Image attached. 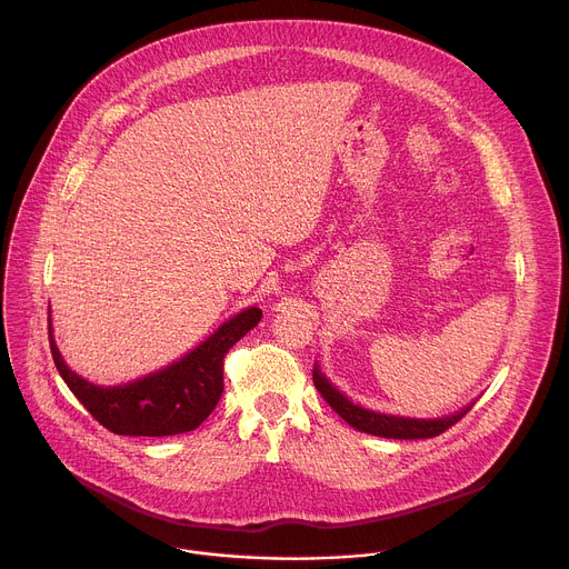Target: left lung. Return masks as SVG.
<instances>
[{
  "label": "left lung",
  "instance_id": "8db88e82",
  "mask_svg": "<svg viewBox=\"0 0 569 569\" xmlns=\"http://www.w3.org/2000/svg\"><path fill=\"white\" fill-rule=\"evenodd\" d=\"M312 382L317 391L323 396V400H327L351 428L367 435L385 437V439H432L446 432L448 428H452L455 423H459L470 412V405H468V408H463L459 415H452L446 419H432V421L387 417V415L358 408V405H353L347 396H342L327 378H323L317 367L312 369Z\"/></svg>",
  "mask_w": 569,
  "mask_h": 569
}]
</instances>
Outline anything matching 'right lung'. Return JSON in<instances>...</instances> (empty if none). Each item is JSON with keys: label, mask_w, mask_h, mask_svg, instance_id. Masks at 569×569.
Here are the masks:
<instances>
[{"label": "right lung", "mask_w": 569, "mask_h": 569, "mask_svg": "<svg viewBox=\"0 0 569 569\" xmlns=\"http://www.w3.org/2000/svg\"><path fill=\"white\" fill-rule=\"evenodd\" d=\"M261 308H248L180 362L123 387H94L60 358L49 327L51 358L83 408L110 432L128 437H173L196 430L218 405L227 351L261 321Z\"/></svg>", "instance_id": "obj_1"}]
</instances>
